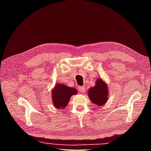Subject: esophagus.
I'll return each mask as SVG.
<instances>
[{
    "label": "esophagus",
    "mask_w": 151,
    "mask_h": 151,
    "mask_svg": "<svg viewBox=\"0 0 151 151\" xmlns=\"http://www.w3.org/2000/svg\"><path fill=\"white\" fill-rule=\"evenodd\" d=\"M78 91L81 93H84L85 92V88L84 87V86H79Z\"/></svg>",
    "instance_id": "esophagus-1"
}]
</instances>
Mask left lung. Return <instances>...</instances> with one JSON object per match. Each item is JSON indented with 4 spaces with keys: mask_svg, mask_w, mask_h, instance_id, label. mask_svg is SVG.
<instances>
[{
    "mask_svg": "<svg viewBox=\"0 0 151 151\" xmlns=\"http://www.w3.org/2000/svg\"><path fill=\"white\" fill-rule=\"evenodd\" d=\"M88 96L93 103L99 107L106 104L108 98V88L103 80L98 78L96 81L95 86L88 90Z\"/></svg>",
    "mask_w": 151,
    "mask_h": 151,
    "instance_id": "1",
    "label": "left lung"
}]
</instances>
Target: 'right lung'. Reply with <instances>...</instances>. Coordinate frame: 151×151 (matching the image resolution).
Listing matches in <instances>:
<instances>
[{
  "label": "right lung",
  "instance_id": "add662e5",
  "mask_svg": "<svg viewBox=\"0 0 151 151\" xmlns=\"http://www.w3.org/2000/svg\"><path fill=\"white\" fill-rule=\"evenodd\" d=\"M77 90L68 87L63 84H57L52 91V100L56 108L63 109L67 106L70 98L73 95L77 94Z\"/></svg>",
  "mask_w": 151,
  "mask_h": 151
}]
</instances>
